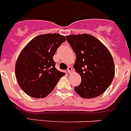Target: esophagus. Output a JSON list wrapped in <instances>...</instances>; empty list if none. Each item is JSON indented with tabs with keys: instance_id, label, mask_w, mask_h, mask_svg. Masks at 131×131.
<instances>
[{
	"instance_id": "esophagus-1",
	"label": "esophagus",
	"mask_w": 131,
	"mask_h": 131,
	"mask_svg": "<svg viewBox=\"0 0 131 131\" xmlns=\"http://www.w3.org/2000/svg\"><path fill=\"white\" fill-rule=\"evenodd\" d=\"M73 71V69H72V68L71 67H68V68H67V72H68V73H72V72Z\"/></svg>"
}]
</instances>
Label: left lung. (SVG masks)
<instances>
[{"label": "left lung", "instance_id": "1", "mask_svg": "<svg viewBox=\"0 0 131 131\" xmlns=\"http://www.w3.org/2000/svg\"><path fill=\"white\" fill-rule=\"evenodd\" d=\"M67 40L76 54L73 68L81 76V83L75 91L83 98L102 94L115 75L113 58L107 48L96 38L88 34L70 35Z\"/></svg>", "mask_w": 131, "mask_h": 131}]
</instances>
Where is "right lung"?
<instances>
[{"instance_id": "right-lung-1", "label": "right lung", "mask_w": 131, "mask_h": 131, "mask_svg": "<svg viewBox=\"0 0 131 131\" xmlns=\"http://www.w3.org/2000/svg\"><path fill=\"white\" fill-rule=\"evenodd\" d=\"M66 41L58 34L39 35L30 41L19 55L15 67L18 84L25 93L43 98L51 93L64 73L58 70L53 56Z\"/></svg>"}]
</instances>
